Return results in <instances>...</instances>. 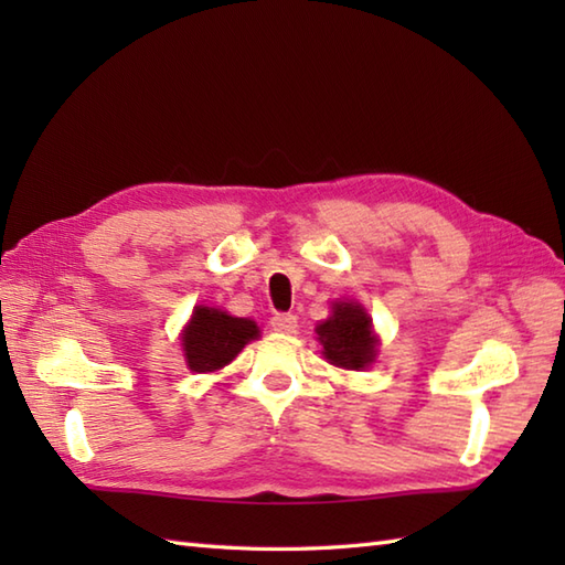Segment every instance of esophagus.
Instances as JSON below:
<instances>
[{
    "mask_svg": "<svg viewBox=\"0 0 565 565\" xmlns=\"http://www.w3.org/2000/svg\"><path fill=\"white\" fill-rule=\"evenodd\" d=\"M269 322L274 332H281V334H294L298 328V320L294 313H274Z\"/></svg>",
    "mask_w": 565,
    "mask_h": 565,
    "instance_id": "obj_1",
    "label": "esophagus"
}]
</instances>
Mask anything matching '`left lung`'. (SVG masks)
Returning <instances> with one entry per match:
<instances>
[{
    "instance_id": "obj_1",
    "label": "left lung",
    "mask_w": 565,
    "mask_h": 565,
    "mask_svg": "<svg viewBox=\"0 0 565 565\" xmlns=\"http://www.w3.org/2000/svg\"><path fill=\"white\" fill-rule=\"evenodd\" d=\"M322 354L340 369H366L376 356V338L371 318L359 303H334L332 316L318 326Z\"/></svg>"
}]
</instances>
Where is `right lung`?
I'll use <instances>...</instances> for the list:
<instances>
[{
  "label": "right lung",
  "instance_id": "add662e5",
  "mask_svg": "<svg viewBox=\"0 0 565 565\" xmlns=\"http://www.w3.org/2000/svg\"><path fill=\"white\" fill-rule=\"evenodd\" d=\"M259 338V330L247 318H233L223 310L199 306L184 330V356L191 371L206 374L231 364L243 347Z\"/></svg>",
  "mask_w": 565,
  "mask_h": 565
}]
</instances>
